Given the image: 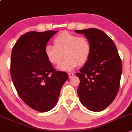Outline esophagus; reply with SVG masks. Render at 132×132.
<instances>
[{"mask_svg":"<svg viewBox=\"0 0 132 132\" xmlns=\"http://www.w3.org/2000/svg\"><path fill=\"white\" fill-rule=\"evenodd\" d=\"M74 76L73 73H69V78H72Z\"/></svg>","mask_w":132,"mask_h":132,"instance_id":"obj_1","label":"esophagus"}]
</instances>
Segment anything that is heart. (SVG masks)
Segmentation results:
<instances>
[{
	"instance_id": "b5f03b06",
	"label": "heart",
	"mask_w": 132,
	"mask_h": 132,
	"mask_svg": "<svg viewBox=\"0 0 132 132\" xmlns=\"http://www.w3.org/2000/svg\"><path fill=\"white\" fill-rule=\"evenodd\" d=\"M54 45H47L45 55L52 65L60 64L65 55V59L59 69L70 72L78 65H84L91 55L92 46L85 37H79L69 32H62L54 39Z\"/></svg>"
}]
</instances>
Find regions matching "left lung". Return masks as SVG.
I'll return each mask as SVG.
<instances>
[{
  "label": "left lung",
  "mask_w": 132,
  "mask_h": 132,
  "mask_svg": "<svg viewBox=\"0 0 132 132\" xmlns=\"http://www.w3.org/2000/svg\"><path fill=\"white\" fill-rule=\"evenodd\" d=\"M90 40L92 52L88 61L76 75L80 78L77 89L80 100L88 110L100 112L110 105L120 87L122 63L115 44L97 29L75 30Z\"/></svg>",
  "instance_id": "obj_1"
}]
</instances>
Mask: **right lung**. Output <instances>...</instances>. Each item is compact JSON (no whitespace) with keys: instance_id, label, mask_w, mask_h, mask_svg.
<instances>
[{"instance_id":"add662e5","label":"right lung","mask_w":132,"mask_h":132,"mask_svg":"<svg viewBox=\"0 0 132 132\" xmlns=\"http://www.w3.org/2000/svg\"><path fill=\"white\" fill-rule=\"evenodd\" d=\"M58 31L29 32L22 35L12 50L11 78L23 102L40 112H48L57 103L67 73L56 71L45 55V47Z\"/></svg>"}]
</instances>
